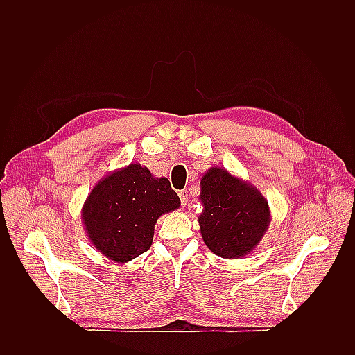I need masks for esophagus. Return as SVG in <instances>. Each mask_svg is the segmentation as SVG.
Here are the masks:
<instances>
[{"label":"esophagus","instance_id":"34e87169","mask_svg":"<svg viewBox=\"0 0 355 355\" xmlns=\"http://www.w3.org/2000/svg\"><path fill=\"white\" fill-rule=\"evenodd\" d=\"M179 198H180V202L182 206H187L188 201H189V196H188V191L184 189V191H179Z\"/></svg>","mask_w":355,"mask_h":355}]
</instances>
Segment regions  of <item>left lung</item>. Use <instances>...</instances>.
<instances>
[{
    "mask_svg": "<svg viewBox=\"0 0 355 355\" xmlns=\"http://www.w3.org/2000/svg\"><path fill=\"white\" fill-rule=\"evenodd\" d=\"M200 187L202 241L225 259H241L252 253L271 222V210L261 191L222 167L209 168Z\"/></svg>",
    "mask_w": 355,
    "mask_h": 355,
    "instance_id": "1",
    "label": "left lung"
}]
</instances>
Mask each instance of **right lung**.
Instances as JSON below:
<instances>
[{"label":"right lung","mask_w":355,"mask_h":355,"mask_svg":"<svg viewBox=\"0 0 355 355\" xmlns=\"http://www.w3.org/2000/svg\"><path fill=\"white\" fill-rule=\"evenodd\" d=\"M179 207L167 178H154L146 167L132 163L93 187L81 219L94 249L125 263L151 247L157 219Z\"/></svg>","instance_id":"right-lung-1"}]
</instances>
